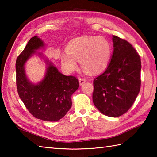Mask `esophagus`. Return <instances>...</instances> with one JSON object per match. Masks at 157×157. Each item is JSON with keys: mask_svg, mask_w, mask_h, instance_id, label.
I'll return each instance as SVG.
<instances>
[{"mask_svg": "<svg viewBox=\"0 0 157 157\" xmlns=\"http://www.w3.org/2000/svg\"><path fill=\"white\" fill-rule=\"evenodd\" d=\"M79 84L82 85L83 84H84L85 82H86V79L84 78H79Z\"/></svg>", "mask_w": 157, "mask_h": 157, "instance_id": "1", "label": "esophagus"}]
</instances>
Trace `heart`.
<instances>
[{"mask_svg":"<svg viewBox=\"0 0 157 157\" xmlns=\"http://www.w3.org/2000/svg\"><path fill=\"white\" fill-rule=\"evenodd\" d=\"M67 52L61 55V64L66 70L73 71L77 67L76 61H80L86 72L96 74L108 65L112 47L107 40L102 36H83L70 42Z\"/></svg>","mask_w":157,"mask_h":157,"instance_id":"heart-1","label":"heart"}]
</instances>
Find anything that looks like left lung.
<instances>
[{
    "mask_svg": "<svg viewBox=\"0 0 157 157\" xmlns=\"http://www.w3.org/2000/svg\"><path fill=\"white\" fill-rule=\"evenodd\" d=\"M113 42L111 62L93 81L92 100L102 114L116 117L128 112L140 90L141 60L125 40L113 36Z\"/></svg>",
    "mask_w": 157,
    "mask_h": 157,
    "instance_id": "obj_1",
    "label": "left lung"
}]
</instances>
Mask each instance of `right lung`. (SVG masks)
Wrapping results in <instances>:
<instances>
[{"label": "right lung", "instance_id": "1", "mask_svg": "<svg viewBox=\"0 0 157 157\" xmlns=\"http://www.w3.org/2000/svg\"><path fill=\"white\" fill-rule=\"evenodd\" d=\"M44 46L37 36L32 37L16 60V84L20 98L26 109L36 117L43 121H56L64 117L71 107V96L79 88L75 76L60 73L51 63L43 80L32 84L25 76L24 64L35 51Z\"/></svg>", "mask_w": 157, "mask_h": 157}]
</instances>
